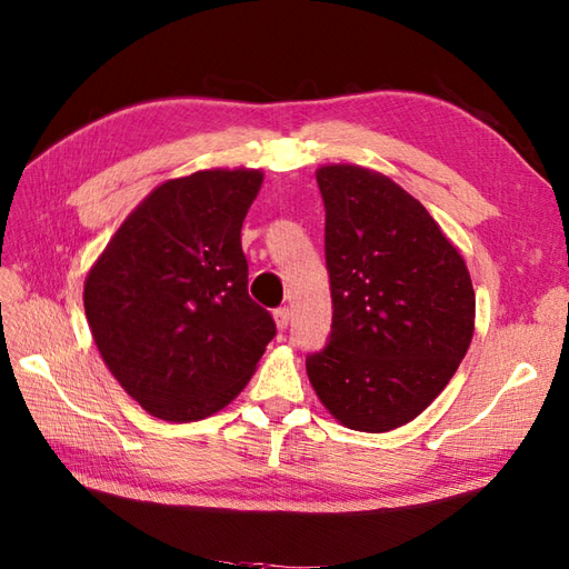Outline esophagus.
I'll return each mask as SVG.
<instances>
[{
	"label": "esophagus",
	"instance_id": "obj_1",
	"mask_svg": "<svg viewBox=\"0 0 569 569\" xmlns=\"http://www.w3.org/2000/svg\"><path fill=\"white\" fill-rule=\"evenodd\" d=\"M289 316H292V313H289V309H287V307H280V309H274V311H272V318H274V326H277V328H280V330H284V328L289 326Z\"/></svg>",
	"mask_w": 569,
	"mask_h": 569
}]
</instances>
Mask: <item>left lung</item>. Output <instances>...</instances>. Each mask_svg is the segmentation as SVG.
I'll use <instances>...</instances> for the list:
<instances>
[{"mask_svg":"<svg viewBox=\"0 0 569 569\" xmlns=\"http://www.w3.org/2000/svg\"><path fill=\"white\" fill-rule=\"evenodd\" d=\"M326 204L332 326L309 355L316 396L340 425L389 432L445 391L476 330L466 260L389 176L355 163L316 171Z\"/></svg>","mask_w":569,"mask_h":569,"instance_id":"1","label":"left lung"}]
</instances>
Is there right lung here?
<instances>
[{"label":"right lung","mask_w":569,"mask_h":569,"mask_svg":"<svg viewBox=\"0 0 569 569\" xmlns=\"http://www.w3.org/2000/svg\"><path fill=\"white\" fill-rule=\"evenodd\" d=\"M258 169L166 180L93 262L84 311L106 367L149 415L196 422L227 408L274 338L248 297L241 227Z\"/></svg>","instance_id":"obj_1"}]
</instances>
